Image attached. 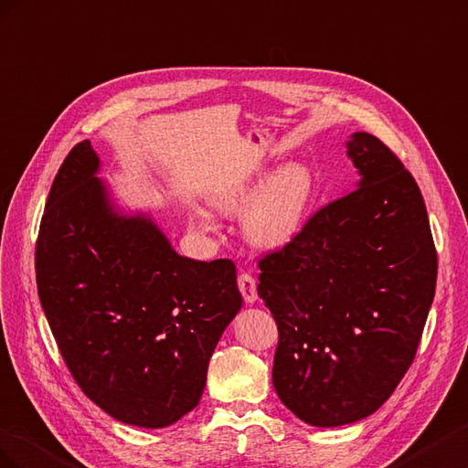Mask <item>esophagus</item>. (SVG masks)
<instances>
[{
    "label": "esophagus",
    "mask_w": 468,
    "mask_h": 468,
    "mask_svg": "<svg viewBox=\"0 0 468 468\" xmlns=\"http://www.w3.org/2000/svg\"><path fill=\"white\" fill-rule=\"evenodd\" d=\"M237 284H239V290H241V293H243V298H245L247 303H255V302H257L259 296H257V282H255V278H252V276L247 274V272H243V274H239Z\"/></svg>",
    "instance_id": "1"
}]
</instances>
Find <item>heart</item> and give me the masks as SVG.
I'll list each match as a JSON object with an SVG mask.
<instances>
[{"mask_svg":"<svg viewBox=\"0 0 468 468\" xmlns=\"http://www.w3.org/2000/svg\"><path fill=\"white\" fill-rule=\"evenodd\" d=\"M271 168L218 186L209 204L223 213H243L249 241L261 249H280L296 237L308 218L314 197L312 172L302 165H286L271 178ZM197 219L206 223V218Z\"/></svg>","mask_w":468,"mask_h":468,"instance_id":"b5f03b06","label":"heart"}]
</instances>
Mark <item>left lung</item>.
<instances>
[{
  "instance_id": "1",
  "label": "left lung",
  "mask_w": 468,
  "mask_h": 468,
  "mask_svg": "<svg viewBox=\"0 0 468 468\" xmlns=\"http://www.w3.org/2000/svg\"><path fill=\"white\" fill-rule=\"evenodd\" d=\"M356 190L315 211L259 261L278 325L272 384L317 427L375 413L404 378L435 296L437 252L416 180L388 146L353 133Z\"/></svg>"
}]
</instances>
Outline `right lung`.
<instances>
[{
	"label": "right lung",
	"mask_w": 468,
	"mask_h": 468,
	"mask_svg": "<svg viewBox=\"0 0 468 468\" xmlns=\"http://www.w3.org/2000/svg\"><path fill=\"white\" fill-rule=\"evenodd\" d=\"M98 170L82 141L52 182L35 249L38 298L91 402L158 430L197 406L243 298L229 259L180 257L149 216L115 209Z\"/></svg>",
	"instance_id": "obj_1"
}]
</instances>
